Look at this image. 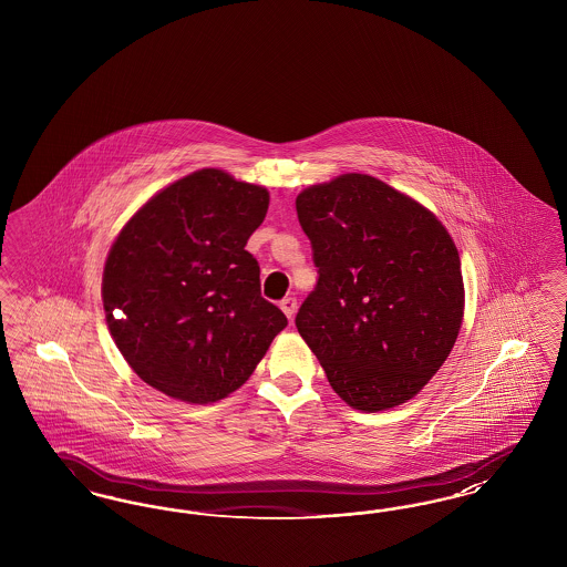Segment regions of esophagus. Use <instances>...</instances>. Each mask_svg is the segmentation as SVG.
Listing matches in <instances>:
<instances>
[{
  "label": "esophagus",
  "mask_w": 567,
  "mask_h": 567,
  "mask_svg": "<svg viewBox=\"0 0 567 567\" xmlns=\"http://www.w3.org/2000/svg\"><path fill=\"white\" fill-rule=\"evenodd\" d=\"M280 310L287 315V319H293L297 312L296 297H285V299L280 301Z\"/></svg>",
  "instance_id": "esophagus-1"
}]
</instances>
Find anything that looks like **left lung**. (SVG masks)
Here are the masks:
<instances>
[{"mask_svg": "<svg viewBox=\"0 0 567 567\" xmlns=\"http://www.w3.org/2000/svg\"><path fill=\"white\" fill-rule=\"evenodd\" d=\"M301 229L319 268L297 331L354 410L412 400L453 351L465 289L458 250L430 208L370 174L301 190Z\"/></svg>", "mask_w": 567, "mask_h": 567, "instance_id": "1", "label": "left lung"}]
</instances>
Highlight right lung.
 <instances>
[{
	"instance_id": "1",
	"label": "right lung",
	"mask_w": 567,
	"mask_h": 567,
	"mask_svg": "<svg viewBox=\"0 0 567 567\" xmlns=\"http://www.w3.org/2000/svg\"><path fill=\"white\" fill-rule=\"evenodd\" d=\"M270 193L204 167L157 190L110 246L102 301L110 336L153 389L215 404L255 372L287 317L261 297L244 248Z\"/></svg>"
}]
</instances>
